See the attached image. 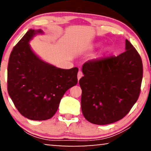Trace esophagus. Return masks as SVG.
Returning <instances> with one entry per match:
<instances>
[{"label":"esophagus","mask_w":151,"mask_h":151,"mask_svg":"<svg viewBox=\"0 0 151 151\" xmlns=\"http://www.w3.org/2000/svg\"><path fill=\"white\" fill-rule=\"evenodd\" d=\"M82 76H83V74H82V72L81 71H78V81H79L80 78H81Z\"/></svg>","instance_id":"esophagus-1"}]
</instances>
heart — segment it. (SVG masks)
I'll list each match as a JSON object with an SVG mask.
<instances>
[{
    "mask_svg": "<svg viewBox=\"0 0 151 151\" xmlns=\"http://www.w3.org/2000/svg\"><path fill=\"white\" fill-rule=\"evenodd\" d=\"M101 46H102V43L96 42L93 45V48L97 49V48H99V47H100ZM113 51V47L112 45H107V46L104 47V48L102 49V50L101 51L100 54V58H103L109 56V55H111V53H112Z\"/></svg>",
    "mask_w": 151,
    "mask_h": 151,
    "instance_id": "b5f03b06",
    "label": "heart"
}]
</instances>
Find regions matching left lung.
<instances>
[{"mask_svg":"<svg viewBox=\"0 0 151 151\" xmlns=\"http://www.w3.org/2000/svg\"><path fill=\"white\" fill-rule=\"evenodd\" d=\"M125 49L117 56L91 60L82 66L81 108L91 123L106 125L122 119L139 98L142 61L128 40Z\"/></svg>","mask_w":151,"mask_h":151,"instance_id":"1","label":"left lung"}]
</instances>
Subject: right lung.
<instances>
[{
  "instance_id": "add662e5",
  "label": "right lung",
  "mask_w": 151,
  "mask_h": 151,
  "mask_svg": "<svg viewBox=\"0 0 151 151\" xmlns=\"http://www.w3.org/2000/svg\"><path fill=\"white\" fill-rule=\"evenodd\" d=\"M42 34L30 29L14 47L8 63V93L20 114L32 120L52 117L65 92L78 83L77 67L58 68L33 51L30 40Z\"/></svg>"
}]
</instances>
